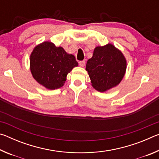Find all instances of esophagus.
Instances as JSON below:
<instances>
[{"label": "esophagus", "mask_w": 159, "mask_h": 159, "mask_svg": "<svg viewBox=\"0 0 159 159\" xmlns=\"http://www.w3.org/2000/svg\"><path fill=\"white\" fill-rule=\"evenodd\" d=\"M85 60H83V61H79V65L81 66V67H83L85 66Z\"/></svg>", "instance_id": "34e87169"}]
</instances>
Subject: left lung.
I'll return each mask as SVG.
<instances>
[{
	"mask_svg": "<svg viewBox=\"0 0 159 159\" xmlns=\"http://www.w3.org/2000/svg\"><path fill=\"white\" fill-rule=\"evenodd\" d=\"M126 67L127 61L121 51L108 43L95 48L85 69L93 87L99 92H105L119 84L125 74Z\"/></svg>",
	"mask_w": 159,
	"mask_h": 159,
	"instance_id": "8db88e82",
	"label": "left lung"
}]
</instances>
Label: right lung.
<instances>
[{"label": "right lung", "instance_id": "add662e5", "mask_svg": "<svg viewBox=\"0 0 159 159\" xmlns=\"http://www.w3.org/2000/svg\"><path fill=\"white\" fill-rule=\"evenodd\" d=\"M74 56L62 47H56L50 41L36 45L30 55V70L34 79L48 90L62 87L66 76L78 66Z\"/></svg>", "mask_w": 159, "mask_h": 159}]
</instances>
